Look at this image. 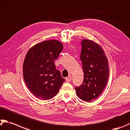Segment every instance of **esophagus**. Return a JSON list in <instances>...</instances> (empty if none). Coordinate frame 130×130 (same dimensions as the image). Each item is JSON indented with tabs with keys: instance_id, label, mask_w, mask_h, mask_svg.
Instances as JSON below:
<instances>
[{
	"instance_id": "1",
	"label": "esophagus",
	"mask_w": 130,
	"mask_h": 130,
	"mask_svg": "<svg viewBox=\"0 0 130 130\" xmlns=\"http://www.w3.org/2000/svg\"><path fill=\"white\" fill-rule=\"evenodd\" d=\"M66 81H67V82H69V81H71V79H72V77H71V75H69V76H68V77H67L66 78Z\"/></svg>"
}]
</instances>
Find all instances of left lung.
<instances>
[{
    "mask_svg": "<svg viewBox=\"0 0 130 130\" xmlns=\"http://www.w3.org/2000/svg\"><path fill=\"white\" fill-rule=\"evenodd\" d=\"M81 46L80 59L84 79L83 83L75 89L80 99L90 102L101 95L107 84L109 74L108 60L103 49L93 41L82 40Z\"/></svg>",
    "mask_w": 130,
    "mask_h": 130,
    "instance_id": "left-lung-1",
    "label": "left lung"
}]
</instances>
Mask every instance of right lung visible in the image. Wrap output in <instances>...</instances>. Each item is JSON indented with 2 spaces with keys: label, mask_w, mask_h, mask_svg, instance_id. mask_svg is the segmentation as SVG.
Returning a JSON list of instances; mask_svg holds the SVG:
<instances>
[{
  "label": "right lung",
  "mask_w": 130,
  "mask_h": 130,
  "mask_svg": "<svg viewBox=\"0 0 130 130\" xmlns=\"http://www.w3.org/2000/svg\"><path fill=\"white\" fill-rule=\"evenodd\" d=\"M62 49L61 42L51 40L37 44L28 51L23 63V77L27 88L37 98H53L65 81L55 64Z\"/></svg>",
  "instance_id": "1"
}]
</instances>
